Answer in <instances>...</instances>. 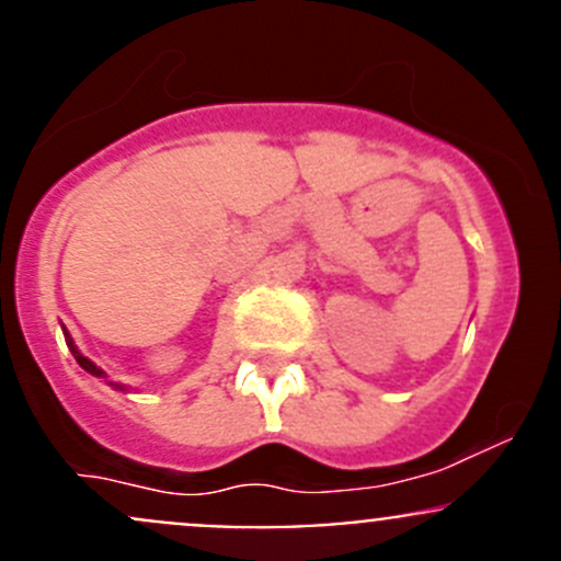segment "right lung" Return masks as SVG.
Wrapping results in <instances>:
<instances>
[{"mask_svg":"<svg viewBox=\"0 0 561 561\" xmlns=\"http://www.w3.org/2000/svg\"><path fill=\"white\" fill-rule=\"evenodd\" d=\"M65 342H67V347H70L72 358H76V360H78V366H81V369H83V371H89V375H92V377H100V380H105V382H107V386H111L113 390H127V386H122V382H113V380H107V375H105V371H103V369H100V366H98V364H92V360H89V358H87V355H83V353H81V350H78V347H76V342H72V339H70V333H67V331H65Z\"/></svg>","mask_w":561,"mask_h":561,"instance_id":"1","label":"right lung"}]
</instances>
